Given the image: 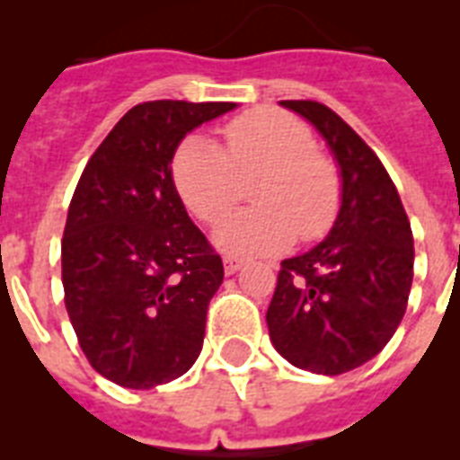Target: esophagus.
Returning a JSON list of instances; mask_svg holds the SVG:
<instances>
[{
	"mask_svg": "<svg viewBox=\"0 0 460 460\" xmlns=\"http://www.w3.org/2000/svg\"><path fill=\"white\" fill-rule=\"evenodd\" d=\"M245 265V260L241 258H234V255H229V258H224V272L226 274H236L241 267Z\"/></svg>",
	"mask_w": 460,
	"mask_h": 460,
	"instance_id": "esophagus-1",
	"label": "esophagus"
}]
</instances>
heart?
Masks as SVG:
<instances>
[{"instance_id": "1", "label": "heart", "mask_w": 460, "mask_h": 460, "mask_svg": "<svg viewBox=\"0 0 460 460\" xmlns=\"http://www.w3.org/2000/svg\"><path fill=\"white\" fill-rule=\"evenodd\" d=\"M226 146L202 136L183 140L173 157V181L198 219L219 224L241 198V179L258 173L255 208L224 222L215 243L226 252L260 255L287 248L296 231L317 238L339 209V173L313 150V136L298 119L272 107L251 110L226 126Z\"/></svg>"}]
</instances>
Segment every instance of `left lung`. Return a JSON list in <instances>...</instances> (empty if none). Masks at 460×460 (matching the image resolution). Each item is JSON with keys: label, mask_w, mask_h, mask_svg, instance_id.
<instances>
[{"label": "left lung", "mask_w": 460, "mask_h": 460, "mask_svg": "<svg viewBox=\"0 0 460 460\" xmlns=\"http://www.w3.org/2000/svg\"><path fill=\"white\" fill-rule=\"evenodd\" d=\"M334 155L341 205L327 238L281 262L267 310L274 349L301 370L341 375L385 349L413 284V234L379 157L339 114L313 100H284Z\"/></svg>", "instance_id": "obj_1"}]
</instances>
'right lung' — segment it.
I'll use <instances>...</instances> for the list:
<instances>
[{
	"mask_svg": "<svg viewBox=\"0 0 460 460\" xmlns=\"http://www.w3.org/2000/svg\"><path fill=\"white\" fill-rule=\"evenodd\" d=\"M236 107L136 104L83 169L61 238L64 303L85 358L114 385L153 389L200 356L224 265L181 202L172 159Z\"/></svg>",
	"mask_w": 460,
	"mask_h": 460,
	"instance_id": "1",
	"label": "right lung"
}]
</instances>
